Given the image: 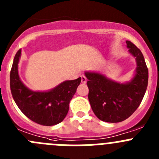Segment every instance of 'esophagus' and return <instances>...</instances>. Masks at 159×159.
Segmentation results:
<instances>
[{"label": "esophagus", "instance_id": "esophagus-1", "mask_svg": "<svg viewBox=\"0 0 159 159\" xmlns=\"http://www.w3.org/2000/svg\"><path fill=\"white\" fill-rule=\"evenodd\" d=\"M87 81V78H86L85 75H81V82L83 83V84H86Z\"/></svg>", "mask_w": 159, "mask_h": 159}]
</instances>
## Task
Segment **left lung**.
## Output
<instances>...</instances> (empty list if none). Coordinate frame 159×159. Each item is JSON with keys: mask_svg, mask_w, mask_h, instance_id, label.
<instances>
[{"mask_svg": "<svg viewBox=\"0 0 159 159\" xmlns=\"http://www.w3.org/2000/svg\"><path fill=\"white\" fill-rule=\"evenodd\" d=\"M129 53L135 58L134 76L127 82H118L98 72L86 71L88 99L95 116L106 122H119L137 110L146 92L148 69L140 50L126 40Z\"/></svg>", "mask_w": 159, "mask_h": 159, "instance_id": "8db88e82", "label": "left lung"}]
</instances>
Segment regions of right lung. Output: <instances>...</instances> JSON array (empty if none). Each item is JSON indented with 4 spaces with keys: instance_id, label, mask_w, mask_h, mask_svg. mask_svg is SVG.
<instances>
[{
    "instance_id": "1",
    "label": "right lung",
    "mask_w": 159,
    "mask_h": 159,
    "mask_svg": "<svg viewBox=\"0 0 159 159\" xmlns=\"http://www.w3.org/2000/svg\"><path fill=\"white\" fill-rule=\"evenodd\" d=\"M22 50L16 53L10 73V87L15 102L22 113L33 122L43 126H54L62 122L69 108L81 78L61 82L45 91L33 90L21 80L19 62Z\"/></svg>"
}]
</instances>
